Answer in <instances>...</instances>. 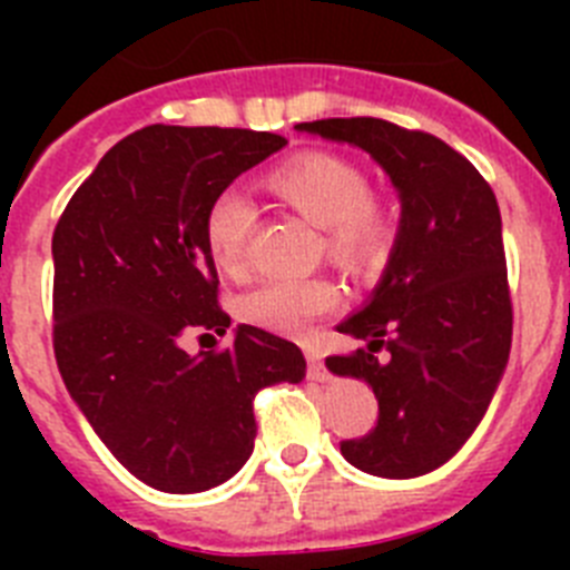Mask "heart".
<instances>
[{
  "mask_svg": "<svg viewBox=\"0 0 570 570\" xmlns=\"http://www.w3.org/2000/svg\"><path fill=\"white\" fill-rule=\"evenodd\" d=\"M331 239L336 250L347 259L362 262L367 268H382L385 262V234H382L380 214L362 183H351L347 203L331 216Z\"/></svg>",
  "mask_w": 570,
  "mask_h": 570,
  "instance_id": "b5f03b06",
  "label": "heart"
}]
</instances>
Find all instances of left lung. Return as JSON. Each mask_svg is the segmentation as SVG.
Here are the masks:
<instances>
[{
  "label": "left lung",
  "mask_w": 570,
  "mask_h": 570,
  "mask_svg": "<svg viewBox=\"0 0 570 570\" xmlns=\"http://www.w3.org/2000/svg\"><path fill=\"white\" fill-rule=\"evenodd\" d=\"M239 128L148 125L70 196L53 230V354L85 420L136 480L223 485L254 454V396L305 376L288 340L216 299L208 219L250 168ZM203 327L199 346L178 342Z\"/></svg>",
  "instance_id": "8db88e82"
}]
</instances>
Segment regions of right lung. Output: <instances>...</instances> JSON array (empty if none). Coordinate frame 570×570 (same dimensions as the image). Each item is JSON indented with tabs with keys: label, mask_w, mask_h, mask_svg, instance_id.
<instances>
[{
	"label": "right lung",
	"mask_w": 570,
	"mask_h": 570,
	"mask_svg": "<svg viewBox=\"0 0 570 570\" xmlns=\"http://www.w3.org/2000/svg\"><path fill=\"white\" fill-rule=\"evenodd\" d=\"M296 130L347 142L382 165L402 203L374 302L342 322L354 347L328 356L371 385L380 416L342 456L385 480L436 471L480 425L511 351L513 311L497 196L442 139L385 119H316Z\"/></svg>",
	"instance_id": "right-lung-1"
}]
</instances>
